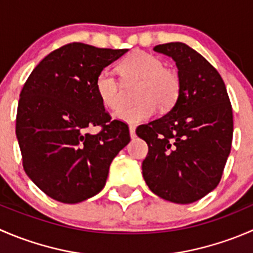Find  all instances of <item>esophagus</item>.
I'll return each mask as SVG.
<instances>
[{"instance_id": "esophagus-1", "label": "esophagus", "mask_w": 253, "mask_h": 253, "mask_svg": "<svg viewBox=\"0 0 253 253\" xmlns=\"http://www.w3.org/2000/svg\"><path fill=\"white\" fill-rule=\"evenodd\" d=\"M129 134H131V137L132 138H134V137H136V127L133 126V125H129Z\"/></svg>"}]
</instances>
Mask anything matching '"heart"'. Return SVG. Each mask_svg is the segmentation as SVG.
Here are the masks:
<instances>
[{
    "label": "heart",
    "instance_id": "heart-1",
    "mask_svg": "<svg viewBox=\"0 0 253 253\" xmlns=\"http://www.w3.org/2000/svg\"><path fill=\"white\" fill-rule=\"evenodd\" d=\"M126 82L141 81L138 88V104H122V86L110 70L100 71L94 82V89L100 103L110 110H116L115 117L127 124H139L157 112L168 111L175 105L180 95V78L174 71L165 68L158 56L145 51H133L119 66Z\"/></svg>",
    "mask_w": 253,
    "mask_h": 253
}]
</instances>
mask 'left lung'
<instances>
[{
    "label": "left lung",
    "mask_w": 253,
    "mask_h": 253,
    "mask_svg": "<svg viewBox=\"0 0 253 253\" xmlns=\"http://www.w3.org/2000/svg\"><path fill=\"white\" fill-rule=\"evenodd\" d=\"M154 51L175 61L181 89L167 115L137 127L148 144L143 177L159 197L188 205L220 181L233 142V109L220 75L201 53L183 42Z\"/></svg>",
    "instance_id": "left-lung-1"
}]
</instances>
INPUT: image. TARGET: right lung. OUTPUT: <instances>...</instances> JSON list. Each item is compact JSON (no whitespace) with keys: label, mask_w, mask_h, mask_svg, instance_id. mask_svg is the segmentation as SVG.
<instances>
[{"label":"right lung","mask_w":253,"mask_h":253,"mask_svg":"<svg viewBox=\"0 0 253 253\" xmlns=\"http://www.w3.org/2000/svg\"><path fill=\"white\" fill-rule=\"evenodd\" d=\"M127 51L71 42L40 61L20 91L16 134L23 168L58 202L100 192L112 159L131 141L128 126L111 120L94 89L98 73ZM96 126L98 134L86 132Z\"/></svg>","instance_id":"1"}]
</instances>
